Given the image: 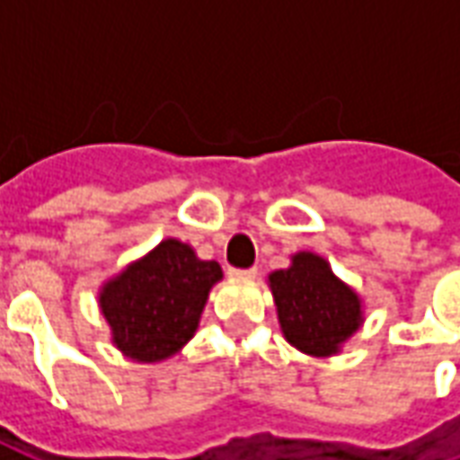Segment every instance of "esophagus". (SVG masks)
<instances>
[{"label": "esophagus", "mask_w": 460, "mask_h": 460, "mask_svg": "<svg viewBox=\"0 0 460 460\" xmlns=\"http://www.w3.org/2000/svg\"><path fill=\"white\" fill-rule=\"evenodd\" d=\"M256 273H259L256 266H251V269H229V276H234V279H256Z\"/></svg>", "instance_id": "obj_1"}]
</instances>
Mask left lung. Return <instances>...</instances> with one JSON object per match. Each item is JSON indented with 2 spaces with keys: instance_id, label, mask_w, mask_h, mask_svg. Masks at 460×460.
<instances>
[{
  "instance_id": "1",
  "label": "left lung",
  "mask_w": 460,
  "mask_h": 460,
  "mask_svg": "<svg viewBox=\"0 0 460 460\" xmlns=\"http://www.w3.org/2000/svg\"><path fill=\"white\" fill-rule=\"evenodd\" d=\"M283 335L308 355H332L362 323L359 298L315 253L293 256L290 269L270 273Z\"/></svg>"
}]
</instances>
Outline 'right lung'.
<instances>
[{
  "label": "right lung",
  "mask_w": 460,
  "mask_h": 460,
  "mask_svg": "<svg viewBox=\"0 0 460 460\" xmlns=\"http://www.w3.org/2000/svg\"><path fill=\"white\" fill-rule=\"evenodd\" d=\"M219 279L217 261H199L177 239L162 241L101 293V310L118 349L137 362L174 355L194 335L207 296Z\"/></svg>",
  "instance_id": "add662e5"
}]
</instances>
